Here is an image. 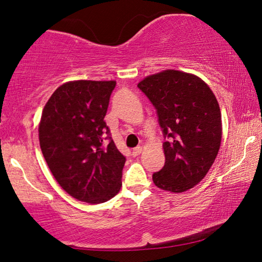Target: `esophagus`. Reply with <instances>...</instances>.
Wrapping results in <instances>:
<instances>
[{
	"label": "esophagus",
	"instance_id": "esophagus-1",
	"mask_svg": "<svg viewBox=\"0 0 262 262\" xmlns=\"http://www.w3.org/2000/svg\"><path fill=\"white\" fill-rule=\"evenodd\" d=\"M142 152V147H136V148H134L133 149V152H132V155L134 157H136V156H139V155Z\"/></svg>",
	"mask_w": 262,
	"mask_h": 262
}]
</instances>
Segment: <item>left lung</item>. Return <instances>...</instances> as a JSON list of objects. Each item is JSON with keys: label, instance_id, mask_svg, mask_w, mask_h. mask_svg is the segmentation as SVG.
<instances>
[{"label": "left lung", "instance_id": "obj_1", "mask_svg": "<svg viewBox=\"0 0 262 262\" xmlns=\"http://www.w3.org/2000/svg\"><path fill=\"white\" fill-rule=\"evenodd\" d=\"M157 111L165 164L152 174L157 187L181 193L205 178L222 140L220 105L210 88L193 74L167 69L137 84Z\"/></svg>", "mask_w": 262, "mask_h": 262}]
</instances>
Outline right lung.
I'll return each instance as SVG.
<instances>
[{
    "label": "right lung",
    "instance_id": "1",
    "mask_svg": "<svg viewBox=\"0 0 262 262\" xmlns=\"http://www.w3.org/2000/svg\"><path fill=\"white\" fill-rule=\"evenodd\" d=\"M115 81H73L53 92L42 110L39 141L57 183L79 201H108L121 187L126 157L104 118Z\"/></svg>",
    "mask_w": 262,
    "mask_h": 262
}]
</instances>
